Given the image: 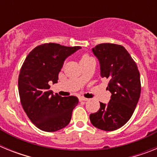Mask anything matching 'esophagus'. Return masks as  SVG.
<instances>
[{"label":"esophagus","instance_id":"obj_1","mask_svg":"<svg viewBox=\"0 0 157 157\" xmlns=\"http://www.w3.org/2000/svg\"><path fill=\"white\" fill-rule=\"evenodd\" d=\"M78 99H79V101H86L88 100L87 98H84V97H79V98H78Z\"/></svg>","mask_w":157,"mask_h":157}]
</instances>
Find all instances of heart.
I'll list each match as a JSON object with an SVG mask.
<instances>
[{
    "label": "heart",
    "mask_w": 157,
    "mask_h": 157,
    "mask_svg": "<svg viewBox=\"0 0 157 157\" xmlns=\"http://www.w3.org/2000/svg\"><path fill=\"white\" fill-rule=\"evenodd\" d=\"M90 56H89L88 55H84V56L82 57L81 60H86V59H90Z\"/></svg>",
    "instance_id": "obj_1"
}]
</instances>
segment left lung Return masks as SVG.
I'll return each instance as SVG.
<instances>
[{
	"mask_svg": "<svg viewBox=\"0 0 157 157\" xmlns=\"http://www.w3.org/2000/svg\"><path fill=\"white\" fill-rule=\"evenodd\" d=\"M100 63L101 76L109 79L107 90L112 94L108 104L100 102L99 110L90 114L93 125L112 131L127 123L134 112L141 94L138 67L123 46L103 43L92 48Z\"/></svg>",
	"mask_w": 157,
	"mask_h": 157,
	"instance_id": "left-lung-1",
	"label": "left lung"
}]
</instances>
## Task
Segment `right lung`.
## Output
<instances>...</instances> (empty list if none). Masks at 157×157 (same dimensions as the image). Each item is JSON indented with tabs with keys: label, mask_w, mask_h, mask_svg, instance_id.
Wrapping results in <instances>:
<instances>
[{
	"label": "right lung",
	"mask_w": 157,
	"mask_h": 157,
	"mask_svg": "<svg viewBox=\"0 0 157 157\" xmlns=\"http://www.w3.org/2000/svg\"><path fill=\"white\" fill-rule=\"evenodd\" d=\"M80 48L45 43L35 47L25 59L18 81L20 101L30 121L40 130L54 132L70 123L78 99L54 94L49 83L57 82L64 60Z\"/></svg>",
	"instance_id": "1"
}]
</instances>
